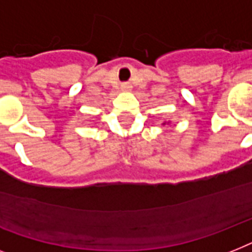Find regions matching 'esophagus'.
<instances>
[{"mask_svg":"<svg viewBox=\"0 0 252 252\" xmlns=\"http://www.w3.org/2000/svg\"><path fill=\"white\" fill-rule=\"evenodd\" d=\"M120 89H122V91H130L132 90V85L129 84V82H124V84H122V86H120Z\"/></svg>","mask_w":252,"mask_h":252,"instance_id":"34e87169","label":"esophagus"}]
</instances>
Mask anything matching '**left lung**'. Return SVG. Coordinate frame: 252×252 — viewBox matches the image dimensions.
<instances>
[{
    "mask_svg": "<svg viewBox=\"0 0 252 252\" xmlns=\"http://www.w3.org/2000/svg\"><path fill=\"white\" fill-rule=\"evenodd\" d=\"M163 124H166V123H163Z\"/></svg>",
    "mask_w": 252,
    "mask_h": 252,
    "instance_id": "1",
    "label": "left lung"
}]
</instances>
